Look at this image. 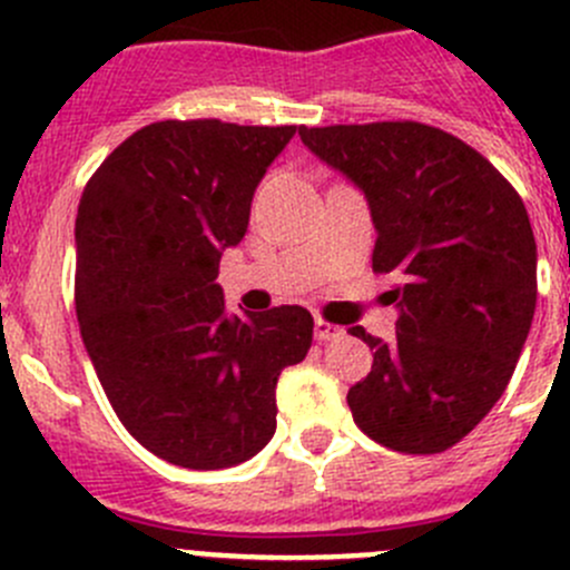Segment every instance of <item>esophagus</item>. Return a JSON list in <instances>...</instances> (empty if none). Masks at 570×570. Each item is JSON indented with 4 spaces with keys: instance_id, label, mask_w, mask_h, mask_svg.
<instances>
[{
    "instance_id": "34e87169",
    "label": "esophagus",
    "mask_w": 570,
    "mask_h": 570,
    "mask_svg": "<svg viewBox=\"0 0 570 570\" xmlns=\"http://www.w3.org/2000/svg\"><path fill=\"white\" fill-rule=\"evenodd\" d=\"M345 334V328L342 325H334V323H325V320H317L314 323V336H317L320 342H331V340H340V336Z\"/></svg>"
}]
</instances>
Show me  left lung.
<instances>
[{
    "mask_svg": "<svg viewBox=\"0 0 570 570\" xmlns=\"http://www.w3.org/2000/svg\"><path fill=\"white\" fill-rule=\"evenodd\" d=\"M364 191L373 273L397 278L395 340L362 325L373 367L347 392L356 425L401 454H443L515 373L538 303V245L510 180L462 138L420 121L301 130Z\"/></svg>",
    "mask_w": 570,
    "mask_h": 570,
    "instance_id": "obj_1",
    "label": "left lung"
}]
</instances>
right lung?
I'll return each instance as SVG.
<instances>
[{
  "label": "right lung",
  "mask_w": 570,
  "mask_h": 570,
  "mask_svg": "<svg viewBox=\"0 0 570 570\" xmlns=\"http://www.w3.org/2000/svg\"><path fill=\"white\" fill-rule=\"evenodd\" d=\"M295 125L153 121L127 136L77 206L75 308L127 432L173 465L219 471L275 434L281 370L306 358L303 306L225 312L214 284Z\"/></svg>",
  "instance_id": "obj_1"
}]
</instances>
